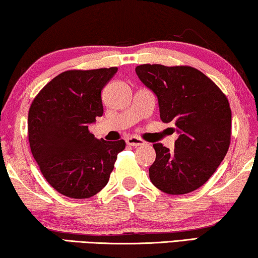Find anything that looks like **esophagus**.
<instances>
[{
  "mask_svg": "<svg viewBox=\"0 0 258 258\" xmlns=\"http://www.w3.org/2000/svg\"><path fill=\"white\" fill-rule=\"evenodd\" d=\"M145 142L143 140H141V138L135 137V136H132L129 138H126V144L130 145V147H141V145H143Z\"/></svg>",
  "mask_w": 258,
  "mask_h": 258,
  "instance_id": "obj_1",
  "label": "esophagus"
}]
</instances>
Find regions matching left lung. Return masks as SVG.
<instances>
[{
	"mask_svg": "<svg viewBox=\"0 0 258 258\" xmlns=\"http://www.w3.org/2000/svg\"><path fill=\"white\" fill-rule=\"evenodd\" d=\"M136 73L158 98L162 121L174 123L180 134L172 151L154 144L151 182L172 196L196 191L212 177L229 149L228 99L214 81L191 66L143 64Z\"/></svg>",
	"mask_w": 258,
	"mask_h": 258,
	"instance_id": "obj_1",
	"label": "left lung"
}]
</instances>
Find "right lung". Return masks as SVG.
Returning <instances> with one entry per match:
<instances>
[{
  "instance_id": "add662e5",
  "label": "right lung",
  "mask_w": 258,
  "mask_h": 258,
  "mask_svg": "<svg viewBox=\"0 0 258 258\" xmlns=\"http://www.w3.org/2000/svg\"><path fill=\"white\" fill-rule=\"evenodd\" d=\"M117 67L69 70L47 83L29 109L28 136L33 158L55 191L87 199L107 185L123 140H98L88 130L102 116L101 91Z\"/></svg>"
}]
</instances>
